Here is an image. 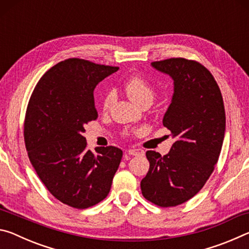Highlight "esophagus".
Here are the masks:
<instances>
[{
    "label": "esophagus",
    "instance_id": "esophagus-1",
    "mask_svg": "<svg viewBox=\"0 0 249 249\" xmlns=\"http://www.w3.org/2000/svg\"><path fill=\"white\" fill-rule=\"evenodd\" d=\"M127 154L130 156H142L144 155V150L142 149H136V148H130L127 150Z\"/></svg>",
    "mask_w": 249,
    "mask_h": 249
}]
</instances>
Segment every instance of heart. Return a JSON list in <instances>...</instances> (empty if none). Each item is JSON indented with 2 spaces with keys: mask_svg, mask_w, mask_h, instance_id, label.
<instances>
[{
  "mask_svg": "<svg viewBox=\"0 0 249 249\" xmlns=\"http://www.w3.org/2000/svg\"><path fill=\"white\" fill-rule=\"evenodd\" d=\"M123 90L128 95V98L135 103L144 105L146 103H153L155 99V90L146 80L138 74H134L129 77L123 84ZM113 102V94L107 93L103 100V109L107 111Z\"/></svg>",
  "mask_w": 249,
  "mask_h": 249,
  "instance_id": "b5f03b06",
  "label": "heart"
}]
</instances>
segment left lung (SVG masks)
I'll return each instance as SVG.
<instances>
[{
  "label": "left lung",
  "instance_id": "8db88e82",
  "mask_svg": "<svg viewBox=\"0 0 249 249\" xmlns=\"http://www.w3.org/2000/svg\"><path fill=\"white\" fill-rule=\"evenodd\" d=\"M174 80V95L162 124L175 142L168 155L148 150L149 170L141 182L145 199L168 208L199 192L214 170L225 134L220 88L204 66L184 58L151 62Z\"/></svg>",
  "mask_w": 249,
  "mask_h": 249
}]
</instances>
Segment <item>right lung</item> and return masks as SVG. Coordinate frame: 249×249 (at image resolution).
Masks as SVG:
<instances>
[{
	"instance_id": "1",
	"label": "right lung",
	"mask_w": 249,
	"mask_h": 249,
	"mask_svg": "<svg viewBox=\"0 0 249 249\" xmlns=\"http://www.w3.org/2000/svg\"><path fill=\"white\" fill-rule=\"evenodd\" d=\"M117 67L70 58L50 68L34 89L24 123L29 160L48 191L62 203L87 209L104 200L123 151L88 150L84 125L98 119L93 91Z\"/></svg>"
}]
</instances>
